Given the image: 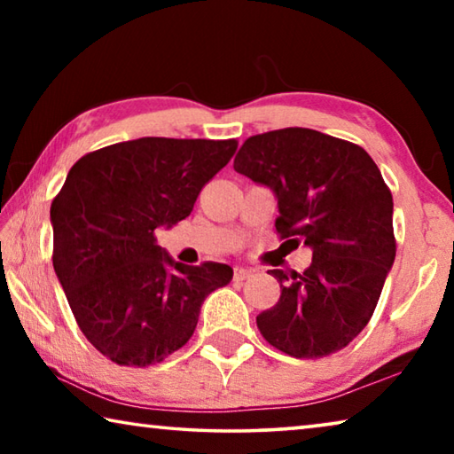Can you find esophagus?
Masks as SVG:
<instances>
[{
    "instance_id": "obj_1",
    "label": "esophagus",
    "mask_w": 454,
    "mask_h": 454,
    "mask_svg": "<svg viewBox=\"0 0 454 454\" xmlns=\"http://www.w3.org/2000/svg\"><path fill=\"white\" fill-rule=\"evenodd\" d=\"M252 276V270H248V268H242V266H236L234 268V280H246V278H250Z\"/></svg>"
}]
</instances>
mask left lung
<instances>
[{
    "mask_svg": "<svg viewBox=\"0 0 454 454\" xmlns=\"http://www.w3.org/2000/svg\"><path fill=\"white\" fill-rule=\"evenodd\" d=\"M234 170L274 192L276 232L304 242V272L270 270L280 298L260 312V333L294 358H322L363 333L393 268V194L356 144L309 128L248 137Z\"/></svg>",
    "mask_w": 454,
    "mask_h": 454,
    "instance_id": "obj_1",
    "label": "left lung"
}]
</instances>
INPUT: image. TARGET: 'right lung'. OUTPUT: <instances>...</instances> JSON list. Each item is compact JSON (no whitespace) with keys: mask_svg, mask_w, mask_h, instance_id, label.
Wrapping results in <instances>:
<instances>
[{"mask_svg":"<svg viewBox=\"0 0 454 454\" xmlns=\"http://www.w3.org/2000/svg\"><path fill=\"white\" fill-rule=\"evenodd\" d=\"M236 140L140 137L80 158L53 198V270L83 336L120 366H150L194 334L206 296L232 280L220 262L186 266L156 244L190 216Z\"/></svg>","mask_w":454,"mask_h":454,"instance_id":"add662e5","label":"right lung"}]
</instances>
